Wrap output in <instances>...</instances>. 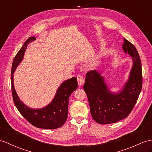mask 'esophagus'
<instances>
[{
  "mask_svg": "<svg viewBox=\"0 0 152 152\" xmlns=\"http://www.w3.org/2000/svg\"><path fill=\"white\" fill-rule=\"evenodd\" d=\"M77 81H78V84L79 86H82V85L84 84V78L82 75H78L77 77Z\"/></svg>",
  "mask_w": 152,
  "mask_h": 152,
  "instance_id": "1",
  "label": "esophagus"
}]
</instances>
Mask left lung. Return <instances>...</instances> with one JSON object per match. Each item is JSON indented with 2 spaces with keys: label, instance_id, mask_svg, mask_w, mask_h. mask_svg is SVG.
<instances>
[{
  "label": "left lung",
  "instance_id": "8db88e82",
  "mask_svg": "<svg viewBox=\"0 0 152 152\" xmlns=\"http://www.w3.org/2000/svg\"><path fill=\"white\" fill-rule=\"evenodd\" d=\"M123 48L134 62L129 79L123 90L116 94L112 93L101 73L95 70L86 73L83 88L88 99L91 116L100 124L115 123L126 118L142 90V66L138 51L124 38Z\"/></svg>",
  "mask_w": 152,
  "mask_h": 152
}]
</instances>
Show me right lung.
Wrapping results in <instances>:
<instances>
[{"instance_id":"right-lung-1","label":"right lung","mask_w":152,"mask_h":152,"mask_svg":"<svg viewBox=\"0 0 152 152\" xmlns=\"http://www.w3.org/2000/svg\"><path fill=\"white\" fill-rule=\"evenodd\" d=\"M35 40V37H29L15 57L12 67L11 84L13 102L18 112L29 123L34 126L43 129H56L61 127L67 119L69 96L78 86L75 77L62 83L53 101L49 104L40 109H31L22 102L16 93L13 84V73L18 65L23 61L25 50L29 42Z\"/></svg>"}]
</instances>
